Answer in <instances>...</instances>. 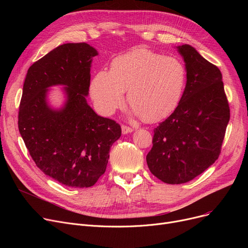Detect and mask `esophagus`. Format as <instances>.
Returning <instances> with one entry per match:
<instances>
[{
    "label": "esophagus",
    "mask_w": 248,
    "mask_h": 248,
    "mask_svg": "<svg viewBox=\"0 0 248 248\" xmlns=\"http://www.w3.org/2000/svg\"><path fill=\"white\" fill-rule=\"evenodd\" d=\"M122 131H123V134L125 135V134H128V133H132L133 132V128L131 126H128V125L123 124L122 125Z\"/></svg>",
    "instance_id": "34e87169"
}]
</instances>
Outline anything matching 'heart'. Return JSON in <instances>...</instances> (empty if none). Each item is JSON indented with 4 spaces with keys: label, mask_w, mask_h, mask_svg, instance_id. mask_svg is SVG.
I'll return each instance as SVG.
<instances>
[{
    "label": "heart",
    "mask_w": 248,
    "mask_h": 248,
    "mask_svg": "<svg viewBox=\"0 0 248 248\" xmlns=\"http://www.w3.org/2000/svg\"><path fill=\"white\" fill-rule=\"evenodd\" d=\"M186 82L187 68L181 58L136 49L115 58L110 71H98L91 81L90 93L96 109L109 115L123 106L127 91L135 112L155 122L176 109Z\"/></svg>",
    "instance_id": "heart-1"
}]
</instances>
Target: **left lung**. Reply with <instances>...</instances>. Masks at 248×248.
<instances>
[{
	"instance_id": "1",
	"label": "left lung",
	"mask_w": 248,
	"mask_h": 248,
	"mask_svg": "<svg viewBox=\"0 0 248 248\" xmlns=\"http://www.w3.org/2000/svg\"><path fill=\"white\" fill-rule=\"evenodd\" d=\"M178 50L186 63V87L174 112L154 129L147 155L151 173L172 185L187 183L219 158L230 119L219 68L190 45Z\"/></svg>"
}]
</instances>
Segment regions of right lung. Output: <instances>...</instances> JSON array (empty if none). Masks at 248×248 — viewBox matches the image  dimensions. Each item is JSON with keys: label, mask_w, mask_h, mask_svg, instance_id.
Segmentation results:
<instances>
[{"label": "right lung", "mask_w": 248, "mask_h": 248, "mask_svg": "<svg viewBox=\"0 0 248 248\" xmlns=\"http://www.w3.org/2000/svg\"><path fill=\"white\" fill-rule=\"evenodd\" d=\"M97 55L86 43H66L33 63L26 75L18 126L36 166L59 183L93 186L104 174L109 149L122 135L115 121L97 115L85 99L90 64ZM67 86L68 102L60 111L46 102V87Z\"/></svg>", "instance_id": "add662e5"}]
</instances>
